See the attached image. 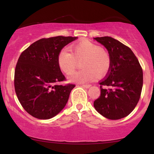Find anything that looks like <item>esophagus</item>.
<instances>
[{
  "label": "esophagus",
  "mask_w": 154,
  "mask_h": 154,
  "mask_svg": "<svg viewBox=\"0 0 154 154\" xmlns=\"http://www.w3.org/2000/svg\"><path fill=\"white\" fill-rule=\"evenodd\" d=\"M82 86H83V88H87V89H88V88H90V87H91V85H90V84H88V85H87V84H86V85H82Z\"/></svg>",
  "instance_id": "1"
}]
</instances>
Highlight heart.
Returning <instances> with one entry per match:
<instances>
[{"mask_svg":"<svg viewBox=\"0 0 154 154\" xmlns=\"http://www.w3.org/2000/svg\"><path fill=\"white\" fill-rule=\"evenodd\" d=\"M82 61L83 69L69 77V80L75 83H88L94 81L97 75L103 76L108 72L111 66V58L108 52L103 48L89 41H83L75 44L72 52L63 49L58 54L59 66L66 75L74 71L77 62Z\"/></svg>","mask_w":154,"mask_h":154,"instance_id":"b5f03b06","label":"heart"}]
</instances>
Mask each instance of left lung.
I'll return each mask as SVG.
<instances>
[{
    "label": "left lung",
    "mask_w": 154,
    "mask_h": 154,
    "mask_svg": "<svg viewBox=\"0 0 154 154\" xmlns=\"http://www.w3.org/2000/svg\"><path fill=\"white\" fill-rule=\"evenodd\" d=\"M94 39L106 48L111 58L108 73L100 82L101 94L94 106L106 119H123L134 110L140 100L142 69L131 49L120 41L109 36Z\"/></svg>",
    "instance_id": "obj_1"
}]
</instances>
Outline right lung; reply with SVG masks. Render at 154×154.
<instances>
[{"mask_svg": "<svg viewBox=\"0 0 154 154\" xmlns=\"http://www.w3.org/2000/svg\"><path fill=\"white\" fill-rule=\"evenodd\" d=\"M77 38L56 36L41 38L22 52L14 71V89L27 113L38 119L57 115L68 102L75 85H59L66 78L57 57L64 46Z\"/></svg>", "mask_w": 154, "mask_h": 154, "instance_id": "1", "label": "right lung"}]
</instances>
